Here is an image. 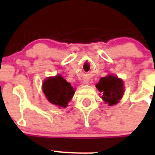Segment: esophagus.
<instances>
[{
	"instance_id": "1",
	"label": "esophagus",
	"mask_w": 155,
	"mask_h": 155,
	"mask_svg": "<svg viewBox=\"0 0 155 155\" xmlns=\"http://www.w3.org/2000/svg\"><path fill=\"white\" fill-rule=\"evenodd\" d=\"M84 84H88V82H87V81H84Z\"/></svg>"
}]
</instances>
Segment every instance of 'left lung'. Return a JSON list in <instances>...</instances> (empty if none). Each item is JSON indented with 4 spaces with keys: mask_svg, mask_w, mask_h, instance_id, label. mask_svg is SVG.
Instances as JSON below:
<instances>
[{
    "mask_svg": "<svg viewBox=\"0 0 155 155\" xmlns=\"http://www.w3.org/2000/svg\"><path fill=\"white\" fill-rule=\"evenodd\" d=\"M95 87L101 92L105 103L109 105L118 103L124 94V81L111 74L102 78Z\"/></svg>",
    "mask_w": 155,
    "mask_h": 155,
    "instance_id": "1",
    "label": "left lung"
}]
</instances>
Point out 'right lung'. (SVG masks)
<instances>
[{
    "label": "right lung",
    "instance_id": "right-lung-1",
    "mask_svg": "<svg viewBox=\"0 0 155 155\" xmlns=\"http://www.w3.org/2000/svg\"><path fill=\"white\" fill-rule=\"evenodd\" d=\"M42 91L50 103L64 108L68 106L74 94L73 87L61 75L46 79L42 84Z\"/></svg>",
    "mask_w": 155,
    "mask_h": 155
}]
</instances>
